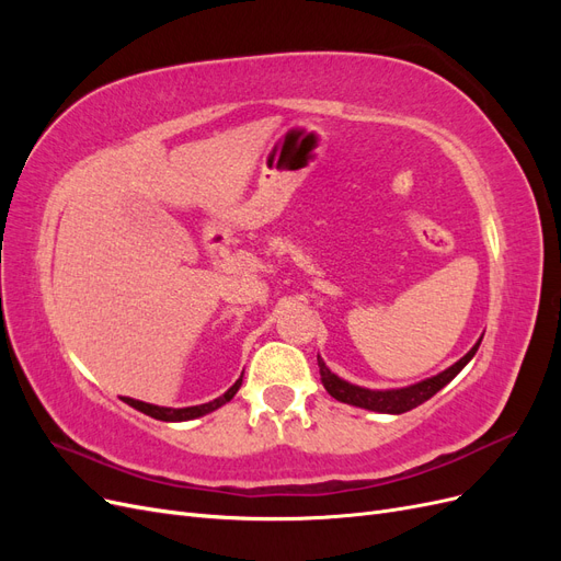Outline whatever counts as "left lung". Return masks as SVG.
<instances>
[{
    "instance_id": "8db88e82",
    "label": "left lung",
    "mask_w": 561,
    "mask_h": 561,
    "mask_svg": "<svg viewBox=\"0 0 561 561\" xmlns=\"http://www.w3.org/2000/svg\"><path fill=\"white\" fill-rule=\"evenodd\" d=\"M482 342V339H480ZM480 342L474 344L461 360L454 363L451 367H447L445 371H439V375L431 377V379H423L419 383L412 386H404V388H388V390H371V388H363V386H355L344 381L342 377H336L334 371L328 369V365L322 363V358L318 355V367H320V381L325 386L328 393L339 400V402H346L353 407H363V410H371V412H381V414H402V412H410L414 407L423 404L426 400H431L439 388H445L458 371H461L470 360L472 355L478 353Z\"/></svg>"
}]
</instances>
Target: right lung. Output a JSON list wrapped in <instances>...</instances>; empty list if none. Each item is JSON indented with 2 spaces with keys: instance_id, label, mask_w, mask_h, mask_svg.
<instances>
[{
  "instance_id": "add662e5",
  "label": "right lung",
  "mask_w": 561,
  "mask_h": 561,
  "mask_svg": "<svg viewBox=\"0 0 561 561\" xmlns=\"http://www.w3.org/2000/svg\"><path fill=\"white\" fill-rule=\"evenodd\" d=\"M243 383V377L236 381L225 396L215 398L213 402H206V404H196V407H180V410H173V407H159V404H149V402H142V400H133V398H124L126 404L135 407V410L151 416V419H159V421H190V419H198L203 414H210L215 412L217 407L227 404L236 393H239V388Z\"/></svg>"
}]
</instances>
